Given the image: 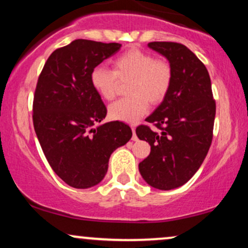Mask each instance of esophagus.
Returning <instances> with one entry per match:
<instances>
[{"mask_svg": "<svg viewBox=\"0 0 248 248\" xmlns=\"http://www.w3.org/2000/svg\"><path fill=\"white\" fill-rule=\"evenodd\" d=\"M132 130H133V138H132V140H133V141H138V136H136V134H135V127H132Z\"/></svg>", "mask_w": 248, "mask_h": 248, "instance_id": "esophagus-1", "label": "esophagus"}]
</instances>
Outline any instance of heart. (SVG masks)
Listing matches in <instances>:
<instances>
[{"label": "heart", "mask_w": 248, "mask_h": 248, "mask_svg": "<svg viewBox=\"0 0 248 248\" xmlns=\"http://www.w3.org/2000/svg\"><path fill=\"white\" fill-rule=\"evenodd\" d=\"M110 64L112 71L98 65L90 75L92 87L108 101L116 95L119 81L129 80L126 87L129 96L108 107L110 119L134 124L147 112L148 101L157 105L166 98L172 79L171 67L167 62L154 59L142 50L130 49L113 58Z\"/></svg>", "instance_id": "heart-1"}]
</instances>
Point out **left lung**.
Wrapping results in <instances>:
<instances>
[{
  "mask_svg": "<svg viewBox=\"0 0 248 248\" xmlns=\"http://www.w3.org/2000/svg\"><path fill=\"white\" fill-rule=\"evenodd\" d=\"M148 47L169 62L172 79L161 105L136 135L150 144V154L139 164L142 178L150 186L171 190L186 184L205 160L212 142L216 102L205 65L184 45L152 42Z\"/></svg>",
  "mask_w": 248,
  "mask_h": 248,
  "instance_id": "1",
  "label": "left lung"
}]
</instances>
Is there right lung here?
Wrapping results in <instances>:
<instances>
[{"instance_id":"1","label":"right lung","mask_w":248,"mask_h":248,"mask_svg":"<svg viewBox=\"0 0 248 248\" xmlns=\"http://www.w3.org/2000/svg\"><path fill=\"white\" fill-rule=\"evenodd\" d=\"M119 43L76 39L51 53L37 82L33 127L52 170L67 186L88 189L104 179L110 155L133 133L106 118L90 81L91 71L120 50Z\"/></svg>"}]
</instances>
